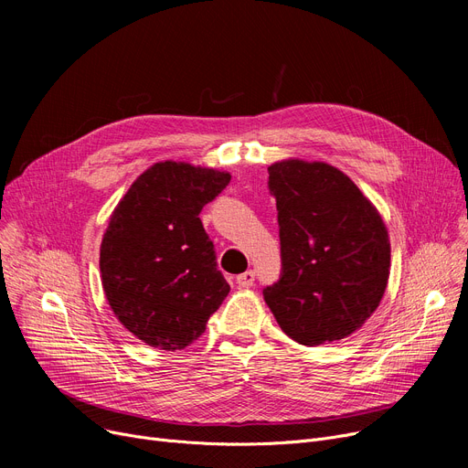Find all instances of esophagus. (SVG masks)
<instances>
[{
    "mask_svg": "<svg viewBox=\"0 0 468 468\" xmlns=\"http://www.w3.org/2000/svg\"><path fill=\"white\" fill-rule=\"evenodd\" d=\"M254 281H256V273L254 271H247V273H242V275L237 277V284L240 288H250L254 284Z\"/></svg>",
    "mask_w": 468,
    "mask_h": 468,
    "instance_id": "1",
    "label": "esophagus"
}]
</instances>
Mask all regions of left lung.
<instances>
[{"label": "left lung", "instance_id": "1", "mask_svg": "<svg viewBox=\"0 0 468 468\" xmlns=\"http://www.w3.org/2000/svg\"><path fill=\"white\" fill-rule=\"evenodd\" d=\"M267 170L282 269L263 288L265 303L302 346L347 337L374 314L387 288L390 242L383 219L332 165L288 159Z\"/></svg>", "mask_w": 468, "mask_h": 468}]
</instances>
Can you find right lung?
Returning <instances> with one entry per match:
<instances>
[{"mask_svg": "<svg viewBox=\"0 0 468 468\" xmlns=\"http://www.w3.org/2000/svg\"><path fill=\"white\" fill-rule=\"evenodd\" d=\"M229 172L155 163L115 207L101 247V273L119 323L152 347L178 351L207 330L229 293L199 218Z\"/></svg>", "mask_w": 468, "mask_h": 468, "instance_id": "add662e5", "label": "right lung"}]
</instances>
